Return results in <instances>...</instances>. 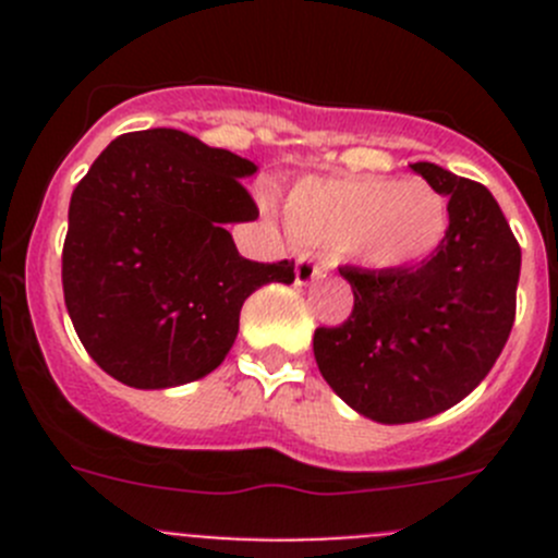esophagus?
I'll list each match as a JSON object with an SVG mask.
<instances>
[{
    "instance_id": "34e87169",
    "label": "esophagus",
    "mask_w": 558,
    "mask_h": 558,
    "mask_svg": "<svg viewBox=\"0 0 558 558\" xmlns=\"http://www.w3.org/2000/svg\"><path fill=\"white\" fill-rule=\"evenodd\" d=\"M320 272H324V264L313 262L311 256H300V258H296V267H294L296 286L313 283L315 278H320Z\"/></svg>"
}]
</instances>
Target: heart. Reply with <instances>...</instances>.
<instances>
[{"label": "heart", "mask_w": 558, "mask_h": 558, "mask_svg": "<svg viewBox=\"0 0 558 558\" xmlns=\"http://www.w3.org/2000/svg\"><path fill=\"white\" fill-rule=\"evenodd\" d=\"M300 243L342 251L369 269L399 272L426 262L448 232L446 196L418 178H307L286 199Z\"/></svg>", "instance_id": "1"}]
</instances>
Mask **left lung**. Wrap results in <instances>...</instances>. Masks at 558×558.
<instances>
[{
	"label": "left lung",
	"instance_id": "1",
	"mask_svg": "<svg viewBox=\"0 0 558 558\" xmlns=\"http://www.w3.org/2000/svg\"><path fill=\"white\" fill-rule=\"evenodd\" d=\"M410 167L448 196L446 240L399 272L340 267L353 311L313 335L331 391L378 424H413L461 402L515 320L521 247L492 191L429 161Z\"/></svg>",
	"mask_w": 558,
	"mask_h": 558
}]
</instances>
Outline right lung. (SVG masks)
Returning a JSON list of instances; mask_svg holds the SVG:
<instances>
[{
  "label": "right lung",
  "instance_id": "right-lung-1",
  "mask_svg": "<svg viewBox=\"0 0 558 558\" xmlns=\"http://www.w3.org/2000/svg\"><path fill=\"white\" fill-rule=\"evenodd\" d=\"M253 161L178 129L112 140L70 199L61 283L88 356L132 388H172L227 359L243 302L294 283V262L238 253L227 223L258 218Z\"/></svg>",
  "mask_w": 558,
  "mask_h": 558
}]
</instances>
